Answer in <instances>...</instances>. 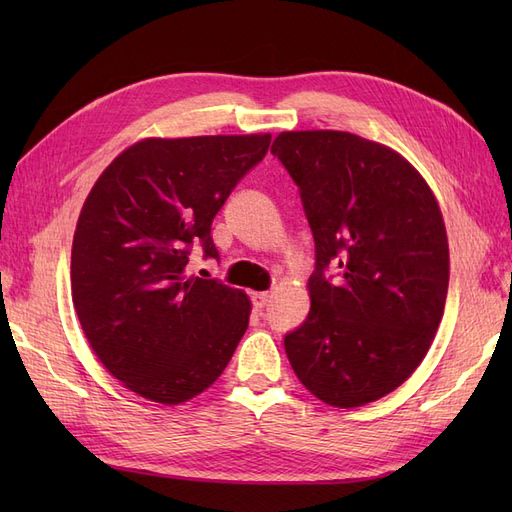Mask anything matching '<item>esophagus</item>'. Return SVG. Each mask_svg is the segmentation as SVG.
Wrapping results in <instances>:
<instances>
[{
    "mask_svg": "<svg viewBox=\"0 0 512 512\" xmlns=\"http://www.w3.org/2000/svg\"><path fill=\"white\" fill-rule=\"evenodd\" d=\"M269 301H271V294H269V292H254V294H252V303H254L256 309L267 307Z\"/></svg>",
    "mask_w": 512,
    "mask_h": 512,
    "instance_id": "34e87169",
    "label": "esophagus"
}]
</instances>
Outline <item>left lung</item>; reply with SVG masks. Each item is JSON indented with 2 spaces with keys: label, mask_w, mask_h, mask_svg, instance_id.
I'll return each instance as SVG.
<instances>
[{
  "label": "left lung",
  "mask_w": 512,
  "mask_h": 512,
  "mask_svg": "<svg viewBox=\"0 0 512 512\" xmlns=\"http://www.w3.org/2000/svg\"><path fill=\"white\" fill-rule=\"evenodd\" d=\"M271 151L316 243L312 307L284 337L288 361L324 404H371L414 374L440 327L451 271L440 205L401 153L350 132H280Z\"/></svg>",
  "instance_id": "1"
}]
</instances>
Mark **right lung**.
<instances>
[{
	"label": "right lung",
	"mask_w": 512,
	"mask_h": 512,
	"mask_svg": "<svg viewBox=\"0 0 512 512\" xmlns=\"http://www.w3.org/2000/svg\"><path fill=\"white\" fill-rule=\"evenodd\" d=\"M271 134L143 138L104 168L76 222L72 301L100 363L126 389L183 404L222 376L250 324L239 288L188 275L218 258L211 222Z\"/></svg>",
	"instance_id": "1"
}]
</instances>
